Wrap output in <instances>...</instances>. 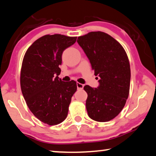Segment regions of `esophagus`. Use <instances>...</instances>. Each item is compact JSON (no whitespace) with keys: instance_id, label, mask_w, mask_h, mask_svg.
Masks as SVG:
<instances>
[{"instance_id":"esophagus-1","label":"esophagus","mask_w":156,"mask_h":156,"mask_svg":"<svg viewBox=\"0 0 156 156\" xmlns=\"http://www.w3.org/2000/svg\"><path fill=\"white\" fill-rule=\"evenodd\" d=\"M76 85H77V88H78V90H82V89H83V87H84V84H81L80 83H76Z\"/></svg>"}]
</instances>
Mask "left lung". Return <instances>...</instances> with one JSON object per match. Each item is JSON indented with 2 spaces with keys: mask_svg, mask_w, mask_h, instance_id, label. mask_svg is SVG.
<instances>
[{
  "mask_svg": "<svg viewBox=\"0 0 156 156\" xmlns=\"http://www.w3.org/2000/svg\"><path fill=\"white\" fill-rule=\"evenodd\" d=\"M91 63L99 86L84 87L87 93L86 108L89 117L98 122H108L116 117L128 98L131 70L122 46L102 31H91L77 40Z\"/></svg>",
  "mask_w": 156,
  "mask_h": 156,
  "instance_id": "1",
  "label": "left lung"
}]
</instances>
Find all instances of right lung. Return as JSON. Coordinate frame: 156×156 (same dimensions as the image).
Wrapping results in <instances>:
<instances>
[{"label": "right lung", "mask_w": 156, "mask_h": 156, "mask_svg": "<svg viewBox=\"0 0 156 156\" xmlns=\"http://www.w3.org/2000/svg\"><path fill=\"white\" fill-rule=\"evenodd\" d=\"M76 38L61 34L43 36L29 47L23 58L20 71L23 97L33 114L49 125L65 120L77 90L76 81L64 82L58 76L61 72L62 52Z\"/></svg>", "instance_id": "right-lung-1"}]
</instances>
